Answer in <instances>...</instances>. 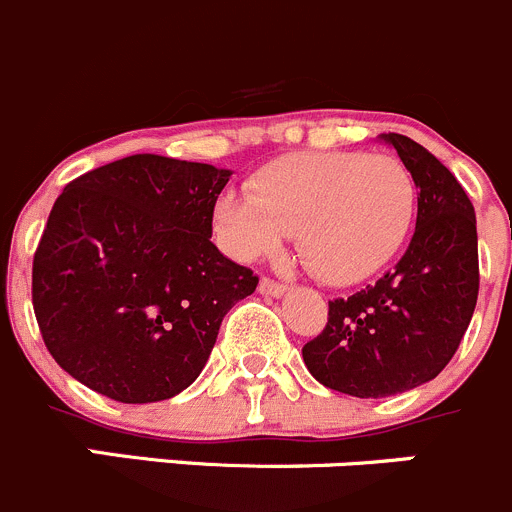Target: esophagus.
I'll return each mask as SVG.
<instances>
[{
    "mask_svg": "<svg viewBox=\"0 0 512 512\" xmlns=\"http://www.w3.org/2000/svg\"><path fill=\"white\" fill-rule=\"evenodd\" d=\"M260 292L265 294V297H282V294L287 292V285H280V282L270 280V277H262Z\"/></svg>",
    "mask_w": 512,
    "mask_h": 512,
    "instance_id": "obj_1",
    "label": "esophagus"
}]
</instances>
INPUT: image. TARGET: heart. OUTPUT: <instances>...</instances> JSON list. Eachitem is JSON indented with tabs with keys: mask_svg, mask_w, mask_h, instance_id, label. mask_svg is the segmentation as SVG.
<instances>
[{
	"mask_svg": "<svg viewBox=\"0 0 512 512\" xmlns=\"http://www.w3.org/2000/svg\"><path fill=\"white\" fill-rule=\"evenodd\" d=\"M414 213L416 185L401 160L292 153L262 165L250 178V195L225 193L213 225L237 260L272 255L294 230L314 275L347 287L374 277L399 255Z\"/></svg>",
	"mask_w": 512,
	"mask_h": 512,
	"instance_id": "b5f03b06",
	"label": "heart"
}]
</instances>
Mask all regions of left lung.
<instances>
[{
  "mask_svg": "<svg viewBox=\"0 0 512 512\" xmlns=\"http://www.w3.org/2000/svg\"><path fill=\"white\" fill-rule=\"evenodd\" d=\"M379 141L399 153L418 190L416 230L399 265L347 299L304 344L309 374L359 399L404 394L436 379L471 324L478 299L476 210L451 170L401 133Z\"/></svg>",
  "mask_w": 512,
  "mask_h": 512,
  "instance_id": "left-lung-1",
  "label": "left lung"
}]
</instances>
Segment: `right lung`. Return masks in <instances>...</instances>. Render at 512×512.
Instances as JSON below:
<instances>
[{"label":"right lung","instance_id":"1","mask_svg":"<svg viewBox=\"0 0 512 512\" xmlns=\"http://www.w3.org/2000/svg\"><path fill=\"white\" fill-rule=\"evenodd\" d=\"M232 170L138 153L71 180L34 255L32 299L56 364L121 404L200 376L252 270L210 242Z\"/></svg>","mask_w":512,"mask_h":512}]
</instances>
